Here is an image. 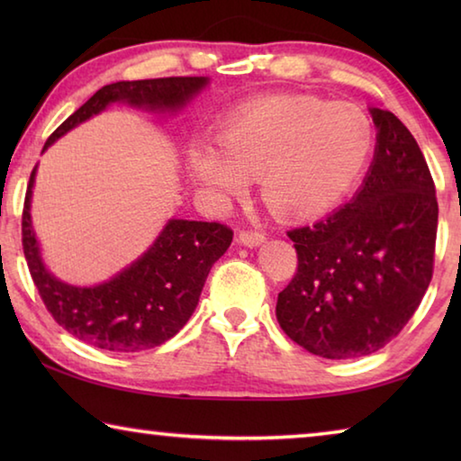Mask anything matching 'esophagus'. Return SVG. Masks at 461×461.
I'll list each match as a JSON object with an SVG mask.
<instances>
[{
	"mask_svg": "<svg viewBox=\"0 0 461 461\" xmlns=\"http://www.w3.org/2000/svg\"><path fill=\"white\" fill-rule=\"evenodd\" d=\"M264 240H267V233L258 231V230H241V231L238 233V241H240V244H244V246H248V248L260 246Z\"/></svg>",
	"mask_w": 461,
	"mask_h": 461,
	"instance_id": "obj_1",
	"label": "esophagus"
}]
</instances>
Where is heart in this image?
Masks as SVG:
<instances>
[{
	"label": "heart",
	"instance_id": "heart-1",
	"mask_svg": "<svg viewBox=\"0 0 461 461\" xmlns=\"http://www.w3.org/2000/svg\"><path fill=\"white\" fill-rule=\"evenodd\" d=\"M372 122L360 107L315 95H268L233 109L213 146H193L191 181L215 203H228L258 178L280 217H313L349 191L372 150Z\"/></svg>",
	"mask_w": 461,
	"mask_h": 461
}]
</instances>
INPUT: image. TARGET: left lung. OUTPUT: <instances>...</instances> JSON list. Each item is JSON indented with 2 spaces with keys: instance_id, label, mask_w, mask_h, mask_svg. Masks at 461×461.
<instances>
[{
  "instance_id": "obj_1",
  "label": "left lung",
  "mask_w": 461,
  "mask_h": 461,
  "mask_svg": "<svg viewBox=\"0 0 461 461\" xmlns=\"http://www.w3.org/2000/svg\"><path fill=\"white\" fill-rule=\"evenodd\" d=\"M376 150L349 203L288 231L299 267L278 293L276 319L307 352L349 360L401 333L433 276L435 183L407 126L372 107Z\"/></svg>"
}]
</instances>
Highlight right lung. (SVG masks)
Here are the masks:
<instances>
[{
  "label": "right lung",
  "mask_w": 461,
  "mask_h": 461,
  "mask_svg": "<svg viewBox=\"0 0 461 461\" xmlns=\"http://www.w3.org/2000/svg\"><path fill=\"white\" fill-rule=\"evenodd\" d=\"M207 83V77H165L105 85L52 131L44 150L113 101L175 112ZM34 176L36 168L30 175L22 213V246L38 294L54 321L105 352H142L181 331L197 307L209 270L231 244L233 231L228 225L170 220L154 244L120 275L97 286H73L52 276L41 258L30 220Z\"/></svg>",
  "instance_id": "1"
}]
</instances>
